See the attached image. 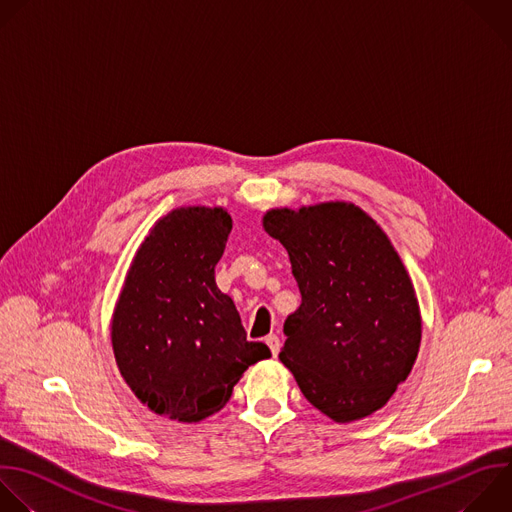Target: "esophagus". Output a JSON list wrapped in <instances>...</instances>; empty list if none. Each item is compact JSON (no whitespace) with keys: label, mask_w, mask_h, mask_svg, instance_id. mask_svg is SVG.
I'll use <instances>...</instances> for the list:
<instances>
[{"label":"esophagus","mask_w":512,"mask_h":512,"mask_svg":"<svg viewBox=\"0 0 512 512\" xmlns=\"http://www.w3.org/2000/svg\"><path fill=\"white\" fill-rule=\"evenodd\" d=\"M265 344L269 346V350H271L273 358H277V356H279V352H281V342H279V337H277L275 333H271V335H267V337H265Z\"/></svg>","instance_id":"obj_1"}]
</instances>
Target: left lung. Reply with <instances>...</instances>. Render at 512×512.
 <instances>
[{
	"mask_svg": "<svg viewBox=\"0 0 512 512\" xmlns=\"http://www.w3.org/2000/svg\"><path fill=\"white\" fill-rule=\"evenodd\" d=\"M263 229L287 249L301 293L279 360L331 420L374 414L408 378L422 337L400 255L370 215L342 201L271 209Z\"/></svg>",
	"mask_w": 512,
	"mask_h": 512,
	"instance_id": "1",
	"label": "left lung"
}]
</instances>
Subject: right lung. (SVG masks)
<instances>
[{
	"label": "right lung",
	"mask_w": 512,
	"mask_h": 512,
	"mask_svg": "<svg viewBox=\"0 0 512 512\" xmlns=\"http://www.w3.org/2000/svg\"><path fill=\"white\" fill-rule=\"evenodd\" d=\"M231 215L181 207L158 219L126 273L112 315V350L134 396L154 414L201 422L231 398L243 372L271 358L247 342L233 299L217 287Z\"/></svg>",
	"instance_id": "right-lung-1"
}]
</instances>
